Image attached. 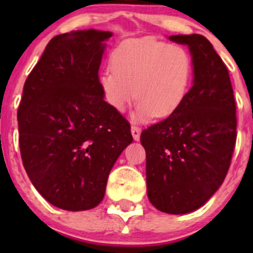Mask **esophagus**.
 I'll return each instance as SVG.
<instances>
[{
    "label": "esophagus",
    "instance_id": "34e87169",
    "mask_svg": "<svg viewBox=\"0 0 253 253\" xmlns=\"http://www.w3.org/2000/svg\"><path fill=\"white\" fill-rule=\"evenodd\" d=\"M131 135H133L134 140H139L140 138V128L139 126H137V125H131Z\"/></svg>",
    "mask_w": 253,
    "mask_h": 253
}]
</instances>
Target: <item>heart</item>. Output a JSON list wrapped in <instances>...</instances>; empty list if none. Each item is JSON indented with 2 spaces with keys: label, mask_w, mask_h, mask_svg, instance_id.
Returning <instances> with one entry per match:
<instances>
[{
  "label": "heart",
  "mask_w": 253,
  "mask_h": 253,
  "mask_svg": "<svg viewBox=\"0 0 253 253\" xmlns=\"http://www.w3.org/2000/svg\"><path fill=\"white\" fill-rule=\"evenodd\" d=\"M113 68L100 76L107 102L124 111L134 96L133 118H167L184 102L191 78V59L182 46L147 37L126 40L111 58Z\"/></svg>",
  "instance_id": "1"
}]
</instances>
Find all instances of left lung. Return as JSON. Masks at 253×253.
I'll return each mask as SVG.
<instances>
[{"label":"left lung","instance_id":"8db88e82","mask_svg":"<svg viewBox=\"0 0 253 253\" xmlns=\"http://www.w3.org/2000/svg\"><path fill=\"white\" fill-rule=\"evenodd\" d=\"M189 46L193 87L175 113L140 134L146 149L147 194L154 208L187 214L223 184L237 138L236 102L222 58L203 35H171Z\"/></svg>","mask_w":253,"mask_h":253}]
</instances>
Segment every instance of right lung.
<instances>
[{"label": "right lung", "mask_w": 253, "mask_h": 253, "mask_svg": "<svg viewBox=\"0 0 253 253\" xmlns=\"http://www.w3.org/2000/svg\"><path fill=\"white\" fill-rule=\"evenodd\" d=\"M110 31L50 40L24 84L19 143L31 184L51 205L81 211L102 202L107 177L133 142L130 125L104 100L99 68Z\"/></svg>", "instance_id": "1"}]
</instances>
